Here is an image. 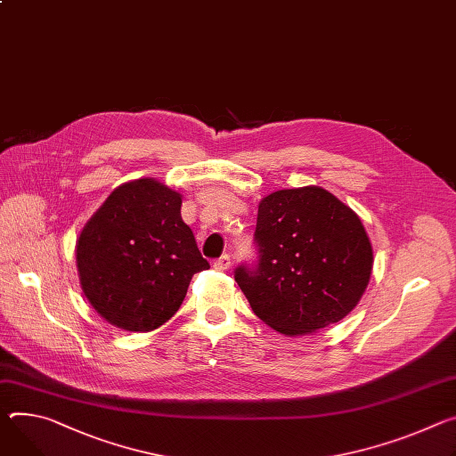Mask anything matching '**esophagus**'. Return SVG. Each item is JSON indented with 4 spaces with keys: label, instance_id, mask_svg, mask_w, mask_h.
Returning <instances> with one entry per match:
<instances>
[{
    "label": "esophagus",
    "instance_id": "34e87169",
    "mask_svg": "<svg viewBox=\"0 0 456 456\" xmlns=\"http://www.w3.org/2000/svg\"><path fill=\"white\" fill-rule=\"evenodd\" d=\"M213 265H215V269H218V271H227V269L231 267V256H229V255H222L220 258H216V260L213 262Z\"/></svg>",
    "mask_w": 456,
    "mask_h": 456
}]
</instances>
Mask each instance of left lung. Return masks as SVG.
I'll return each instance as SVG.
<instances>
[{
    "label": "left lung",
    "mask_w": 456,
    "mask_h": 456,
    "mask_svg": "<svg viewBox=\"0 0 456 456\" xmlns=\"http://www.w3.org/2000/svg\"><path fill=\"white\" fill-rule=\"evenodd\" d=\"M258 262L234 271L255 314L278 333H316L360 302L372 247L358 215L329 191L283 189L258 205Z\"/></svg>",
    "instance_id": "8db88e82"
}]
</instances>
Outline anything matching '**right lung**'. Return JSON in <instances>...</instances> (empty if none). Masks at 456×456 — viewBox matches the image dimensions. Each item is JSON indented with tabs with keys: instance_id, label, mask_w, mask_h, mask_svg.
Returning a JSON list of instances; mask_svg holds the SVG:
<instances>
[{
	"instance_id": "1",
	"label": "right lung",
	"mask_w": 456,
	"mask_h": 456,
	"mask_svg": "<svg viewBox=\"0 0 456 456\" xmlns=\"http://www.w3.org/2000/svg\"><path fill=\"white\" fill-rule=\"evenodd\" d=\"M180 209V192L140 178L116 187L81 229V289L114 327L158 329L180 309L192 274L209 269Z\"/></svg>"
}]
</instances>
